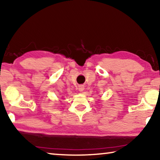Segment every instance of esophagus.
Segmentation results:
<instances>
[{
  "label": "esophagus",
  "instance_id": "obj_1",
  "mask_svg": "<svg viewBox=\"0 0 160 160\" xmlns=\"http://www.w3.org/2000/svg\"><path fill=\"white\" fill-rule=\"evenodd\" d=\"M78 90H79V91L82 92L84 90V86L83 85H79V88H78Z\"/></svg>",
  "mask_w": 160,
  "mask_h": 160
}]
</instances>
